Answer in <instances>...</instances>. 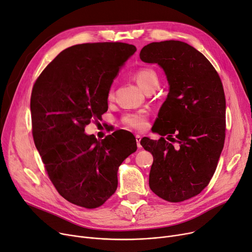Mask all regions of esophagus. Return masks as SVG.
I'll list each match as a JSON object with an SVG mask.
<instances>
[{"label":"esophagus","mask_w":252,"mask_h":252,"mask_svg":"<svg viewBox=\"0 0 252 252\" xmlns=\"http://www.w3.org/2000/svg\"><path fill=\"white\" fill-rule=\"evenodd\" d=\"M141 139H142V137L140 136V135H136V141H137V146H138V148L139 149H141L142 148V146H141Z\"/></svg>","instance_id":"obj_1"}]
</instances>
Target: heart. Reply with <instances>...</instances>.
I'll return each instance as SVG.
<instances>
[{"label": "heart", "instance_id": "1", "mask_svg": "<svg viewBox=\"0 0 252 252\" xmlns=\"http://www.w3.org/2000/svg\"><path fill=\"white\" fill-rule=\"evenodd\" d=\"M133 77L139 87L144 92L154 91L158 85V76L154 69L150 67H142L134 72ZM113 90L110 89L107 94V99L112 100ZM123 125L127 128H133L137 130H144L148 126V115L145 111L129 112L123 116Z\"/></svg>", "mask_w": 252, "mask_h": 252}]
</instances>
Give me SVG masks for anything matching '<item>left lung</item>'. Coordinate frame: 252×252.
<instances>
[{
	"label": "left lung",
	"mask_w": 252,
	"mask_h": 252,
	"mask_svg": "<svg viewBox=\"0 0 252 252\" xmlns=\"http://www.w3.org/2000/svg\"><path fill=\"white\" fill-rule=\"evenodd\" d=\"M140 58L159 65L169 85L152 127L161 138L141 140L153 155L150 189L169 202L190 199L209 184L223 148L226 98L221 81L202 53L184 42L151 43L141 50Z\"/></svg>",
	"instance_id": "1"
}]
</instances>
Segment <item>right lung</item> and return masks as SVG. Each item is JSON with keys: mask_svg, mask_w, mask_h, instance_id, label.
<instances>
[{"mask_svg": "<svg viewBox=\"0 0 252 252\" xmlns=\"http://www.w3.org/2000/svg\"><path fill=\"white\" fill-rule=\"evenodd\" d=\"M137 51L126 43L65 49L39 74L31 98L32 136L49 179L70 203L97 208L114 194L117 170L137 150L136 138L114 131L99 141L85 126L108 109L107 94Z\"/></svg>", "mask_w": 252, "mask_h": 252, "instance_id": "1", "label": "right lung"}]
</instances>
